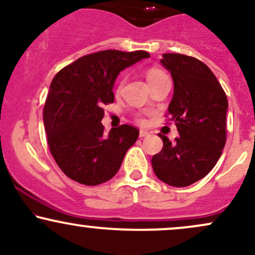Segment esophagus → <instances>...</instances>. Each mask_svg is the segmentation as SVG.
<instances>
[{"label":"esophagus","instance_id":"obj_1","mask_svg":"<svg viewBox=\"0 0 255 255\" xmlns=\"http://www.w3.org/2000/svg\"><path fill=\"white\" fill-rule=\"evenodd\" d=\"M148 135V131H146V130H144V129H141L139 131V136L140 137H145V136H147Z\"/></svg>","mask_w":255,"mask_h":255}]
</instances>
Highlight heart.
<instances>
[{"label": "heart", "instance_id": "heart-1", "mask_svg": "<svg viewBox=\"0 0 255 255\" xmlns=\"http://www.w3.org/2000/svg\"><path fill=\"white\" fill-rule=\"evenodd\" d=\"M163 74H164V73L158 71V69H151V71H148L147 72V81H148V84H150L151 81H153L154 79L159 78L160 75H163Z\"/></svg>", "mask_w": 255, "mask_h": 255}]
</instances>
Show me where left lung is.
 I'll list each match as a JSON object with an SVG mask.
<instances>
[{
    "mask_svg": "<svg viewBox=\"0 0 255 255\" xmlns=\"http://www.w3.org/2000/svg\"><path fill=\"white\" fill-rule=\"evenodd\" d=\"M160 63L171 74L174 95L168 111L178 135H165L152 157L154 174L172 187H187L206 176L218 162L227 139L228 99L206 64L180 54H164Z\"/></svg>",
    "mask_w": 255,
    "mask_h": 255,
    "instance_id": "1",
    "label": "left lung"
}]
</instances>
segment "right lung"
Segmentation results:
<instances>
[{"mask_svg": "<svg viewBox=\"0 0 255 255\" xmlns=\"http://www.w3.org/2000/svg\"><path fill=\"white\" fill-rule=\"evenodd\" d=\"M146 51L104 50L86 55L64 67L50 84L43 121L50 152L72 180L97 186L119 171L139 130L128 125L104 133L103 105L114 103V84L124 69Z\"/></svg>", "mask_w": 255, "mask_h": 255, "instance_id": "1", "label": "right lung"}]
</instances>
